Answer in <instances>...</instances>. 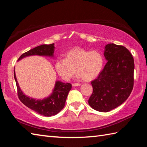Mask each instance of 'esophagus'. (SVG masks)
Here are the masks:
<instances>
[{"mask_svg": "<svg viewBox=\"0 0 147 147\" xmlns=\"http://www.w3.org/2000/svg\"><path fill=\"white\" fill-rule=\"evenodd\" d=\"M81 85L80 83H73V86H80Z\"/></svg>", "mask_w": 147, "mask_h": 147, "instance_id": "34e87169", "label": "esophagus"}]
</instances>
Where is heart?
<instances>
[{"label":"heart","instance_id":"heart-1","mask_svg":"<svg viewBox=\"0 0 147 147\" xmlns=\"http://www.w3.org/2000/svg\"><path fill=\"white\" fill-rule=\"evenodd\" d=\"M104 66V59L100 52L88 51L81 48L70 50L64 54V59H59L55 64L57 74L69 81L76 73L78 78L90 82L97 77Z\"/></svg>","mask_w":147,"mask_h":147}]
</instances>
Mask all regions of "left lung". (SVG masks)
Segmentation results:
<instances>
[{"label": "left lung", "mask_w": 147, "mask_h": 147, "mask_svg": "<svg viewBox=\"0 0 147 147\" xmlns=\"http://www.w3.org/2000/svg\"><path fill=\"white\" fill-rule=\"evenodd\" d=\"M104 55L107 61L96 79L92 82L93 93L88 100L90 107L106 112L126 100L134 85V59L122 45L109 43Z\"/></svg>", "instance_id": "left-lung-1"}]
</instances>
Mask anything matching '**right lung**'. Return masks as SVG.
<instances>
[{"label": "right lung", "instance_id": "1", "mask_svg": "<svg viewBox=\"0 0 147 147\" xmlns=\"http://www.w3.org/2000/svg\"><path fill=\"white\" fill-rule=\"evenodd\" d=\"M54 43L40 45L24 53L20 56L18 61H20L26 57L35 55L54 57ZM14 79L16 83L18 97L21 102L26 107L38 114L47 117L56 115L64 108L69 92L72 88V85L70 83H64L61 81H56L54 88L51 95L42 100H36L26 95L22 92L18 83L15 71Z\"/></svg>", "mask_w": 147, "mask_h": 147}]
</instances>
